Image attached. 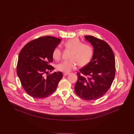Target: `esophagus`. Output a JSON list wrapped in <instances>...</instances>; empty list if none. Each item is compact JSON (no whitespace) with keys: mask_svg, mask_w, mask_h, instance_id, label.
Instances as JSON below:
<instances>
[{"mask_svg":"<svg viewBox=\"0 0 134 134\" xmlns=\"http://www.w3.org/2000/svg\"><path fill=\"white\" fill-rule=\"evenodd\" d=\"M68 74H69V73H66V72H65V73H63V75H64V76H67V75H68Z\"/></svg>","mask_w":134,"mask_h":134,"instance_id":"34e87169","label":"esophagus"}]
</instances>
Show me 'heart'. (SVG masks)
<instances>
[{"label":"heart","mask_w":134,"mask_h":134,"mask_svg":"<svg viewBox=\"0 0 134 134\" xmlns=\"http://www.w3.org/2000/svg\"><path fill=\"white\" fill-rule=\"evenodd\" d=\"M64 47L65 49L71 50L69 60L64 61L57 66L58 70L69 72L76 69L78 64L84 66L90 63L94 55V48L88 43H83L79 38H75L65 42ZM62 50L59 47L54 49L52 57L55 61H59L62 57Z\"/></svg>","instance_id":"1"}]
</instances>
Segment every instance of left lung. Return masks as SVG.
<instances>
[{"instance_id":"8db88e82","label":"left lung","mask_w":134,"mask_h":134,"mask_svg":"<svg viewBox=\"0 0 134 134\" xmlns=\"http://www.w3.org/2000/svg\"><path fill=\"white\" fill-rule=\"evenodd\" d=\"M85 38L93 46L94 55L91 62L77 73L74 90L81 99L94 100L103 97L111 87L115 74V57L105 41L91 35Z\"/></svg>"}]
</instances>
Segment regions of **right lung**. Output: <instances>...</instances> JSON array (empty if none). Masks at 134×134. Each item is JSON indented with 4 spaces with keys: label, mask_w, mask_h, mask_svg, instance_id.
<instances>
[{
    "label": "right lung",
    "mask_w": 134,
    "mask_h": 134,
    "mask_svg": "<svg viewBox=\"0 0 134 134\" xmlns=\"http://www.w3.org/2000/svg\"><path fill=\"white\" fill-rule=\"evenodd\" d=\"M61 41L51 36L40 37L27 43L19 54L17 75L25 92L33 98L42 99L53 94L63 77L61 72L45 74L54 69L49 64L54 49Z\"/></svg>",
    "instance_id": "obj_1"
}]
</instances>
